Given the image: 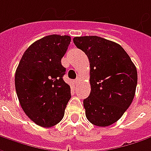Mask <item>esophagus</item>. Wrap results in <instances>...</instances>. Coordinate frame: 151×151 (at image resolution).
I'll use <instances>...</instances> for the list:
<instances>
[{
    "mask_svg": "<svg viewBox=\"0 0 151 151\" xmlns=\"http://www.w3.org/2000/svg\"><path fill=\"white\" fill-rule=\"evenodd\" d=\"M79 82H80V78H76L75 80H74V83H75V84H78V83Z\"/></svg>",
    "mask_w": 151,
    "mask_h": 151,
    "instance_id": "esophagus-1",
    "label": "esophagus"
}]
</instances>
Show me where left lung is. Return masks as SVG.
<instances>
[{"label":"left lung","mask_w":151,"mask_h":151,"mask_svg":"<svg viewBox=\"0 0 151 151\" xmlns=\"http://www.w3.org/2000/svg\"><path fill=\"white\" fill-rule=\"evenodd\" d=\"M87 55L91 91L83 100L88 121L107 127L119 120L134 100L138 82L135 65L120 45L98 36L73 38Z\"/></svg>","instance_id":"8db88e82"}]
</instances>
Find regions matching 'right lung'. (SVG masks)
I'll return each mask as SVG.
<instances>
[{"mask_svg": "<svg viewBox=\"0 0 151 151\" xmlns=\"http://www.w3.org/2000/svg\"><path fill=\"white\" fill-rule=\"evenodd\" d=\"M71 42L68 35H51L25 50L15 73V88L21 107L32 121L44 128L63 118L71 88L63 77L62 58Z\"/></svg>", "mask_w": 151, "mask_h": 151, "instance_id": "add662e5", "label": "right lung"}]
</instances>
